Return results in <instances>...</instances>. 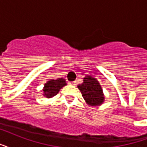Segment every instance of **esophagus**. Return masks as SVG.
Here are the masks:
<instances>
[{"instance_id": "34e87169", "label": "esophagus", "mask_w": 147, "mask_h": 147, "mask_svg": "<svg viewBox=\"0 0 147 147\" xmlns=\"http://www.w3.org/2000/svg\"><path fill=\"white\" fill-rule=\"evenodd\" d=\"M69 85H71V86H76V82L75 81H74V82H69Z\"/></svg>"}]
</instances>
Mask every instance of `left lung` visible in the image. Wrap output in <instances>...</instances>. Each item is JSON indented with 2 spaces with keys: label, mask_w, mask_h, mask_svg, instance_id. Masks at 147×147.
Here are the masks:
<instances>
[{
  "label": "left lung",
  "mask_w": 147,
  "mask_h": 147,
  "mask_svg": "<svg viewBox=\"0 0 147 147\" xmlns=\"http://www.w3.org/2000/svg\"><path fill=\"white\" fill-rule=\"evenodd\" d=\"M78 88L82 94L84 99L89 106H98L103 102L102 89L96 78L92 76H86L83 83L78 85Z\"/></svg>",
  "instance_id": "obj_1"
}]
</instances>
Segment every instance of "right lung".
Listing matches in <instances>:
<instances>
[{
	"mask_svg": "<svg viewBox=\"0 0 147 147\" xmlns=\"http://www.w3.org/2000/svg\"><path fill=\"white\" fill-rule=\"evenodd\" d=\"M65 86H66V82L63 78H59L55 80L51 79L45 85L43 89L44 95L47 98H51L59 93V90Z\"/></svg>",
	"mask_w": 147,
	"mask_h": 147,
	"instance_id": "1",
	"label": "right lung"
}]
</instances>
